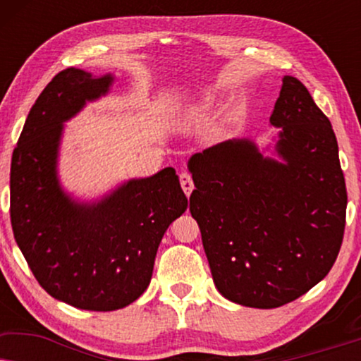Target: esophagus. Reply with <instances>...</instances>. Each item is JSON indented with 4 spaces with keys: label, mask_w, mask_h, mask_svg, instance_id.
<instances>
[{
    "label": "esophagus",
    "mask_w": 361,
    "mask_h": 361,
    "mask_svg": "<svg viewBox=\"0 0 361 361\" xmlns=\"http://www.w3.org/2000/svg\"><path fill=\"white\" fill-rule=\"evenodd\" d=\"M179 180H180L182 190H184L185 195L189 197L192 194V190H194V180H192L190 174H187V172H182V174L179 176Z\"/></svg>",
    "instance_id": "obj_1"
}]
</instances>
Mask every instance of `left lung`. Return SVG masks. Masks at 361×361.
<instances>
[{"instance_id":"left-lung-1","label":"left lung","mask_w":361,"mask_h":361,"mask_svg":"<svg viewBox=\"0 0 361 361\" xmlns=\"http://www.w3.org/2000/svg\"><path fill=\"white\" fill-rule=\"evenodd\" d=\"M264 157L230 140L190 157V214L216 289L231 302L274 309L322 281L343 240L347 187L329 118L295 77L283 78Z\"/></svg>"}]
</instances>
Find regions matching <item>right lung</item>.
I'll return each mask as SVG.
<instances>
[{"instance_id": "1", "label": "right lung", "mask_w": 361, "mask_h": 361, "mask_svg": "<svg viewBox=\"0 0 361 361\" xmlns=\"http://www.w3.org/2000/svg\"><path fill=\"white\" fill-rule=\"evenodd\" d=\"M111 82L73 67L59 72L29 111L9 176L13 233L34 278L52 298L98 312L126 307L145 293L167 226L187 210L172 167L128 180L95 204L62 190V123Z\"/></svg>"}]
</instances>
